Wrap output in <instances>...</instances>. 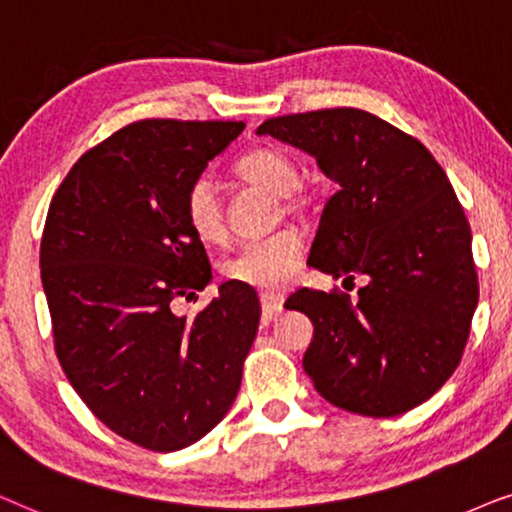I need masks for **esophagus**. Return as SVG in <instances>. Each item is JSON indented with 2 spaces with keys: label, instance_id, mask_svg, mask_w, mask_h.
I'll use <instances>...</instances> for the list:
<instances>
[{
  "label": "esophagus",
  "instance_id": "1",
  "mask_svg": "<svg viewBox=\"0 0 512 512\" xmlns=\"http://www.w3.org/2000/svg\"><path fill=\"white\" fill-rule=\"evenodd\" d=\"M260 302H262V318L264 320H274V318L281 316V311H283V299L281 297L262 295Z\"/></svg>",
  "mask_w": 512,
  "mask_h": 512
}]
</instances>
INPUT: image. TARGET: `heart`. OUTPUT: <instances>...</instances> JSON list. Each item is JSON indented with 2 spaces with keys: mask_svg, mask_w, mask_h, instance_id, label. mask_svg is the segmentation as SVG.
<instances>
[{
  "mask_svg": "<svg viewBox=\"0 0 512 512\" xmlns=\"http://www.w3.org/2000/svg\"><path fill=\"white\" fill-rule=\"evenodd\" d=\"M234 173L243 185L278 196V206L285 215H309L316 206V196L299 185V168L288 152L278 147H257L236 163ZM185 217L203 243H220L227 236L224 203L210 177L192 182L185 196ZM302 264V241L292 231H276L260 241H248L222 262V276L227 281L250 285L264 292L288 288Z\"/></svg>",
  "mask_w": 512,
  "mask_h": 512,
  "instance_id": "heart-1",
  "label": "heart"
}]
</instances>
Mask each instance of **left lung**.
<instances>
[{
	"mask_svg": "<svg viewBox=\"0 0 512 512\" xmlns=\"http://www.w3.org/2000/svg\"><path fill=\"white\" fill-rule=\"evenodd\" d=\"M316 156L339 192L325 203L309 267L365 278L358 299L302 288L285 309L313 323L304 372L327 403L395 417L426 403L461 363L478 306L470 224L417 138L365 109L332 107L257 128Z\"/></svg>",
	"mask_w": 512,
	"mask_h": 512,
	"instance_id": "1",
	"label": "left lung"
}]
</instances>
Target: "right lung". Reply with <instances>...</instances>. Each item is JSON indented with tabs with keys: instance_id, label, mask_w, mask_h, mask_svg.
<instances>
[{
	"instance_id": "add662e5",
	"label": "right lung",
	"mask_w": 512,
	"mask_h": 512,
	"mask_svg": "<svg viewBox=\"0 0 512 512\" xmlns=\"http://www.w3.org/2000/svg\"><path fill=\"white\" fill-rule=\"evenodd\" d=\"M243 121L142 119L81 154L53 194L39 267L60 367L88 410L152 452L201 440L234 403L260 299L227 281L189 320L210 262L185 196Z\"/></svg>"
}]
</instances>
